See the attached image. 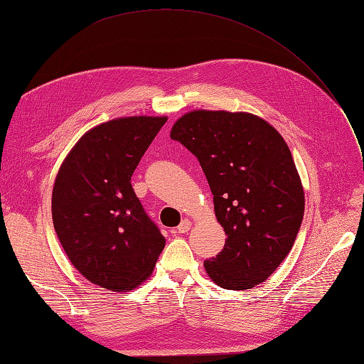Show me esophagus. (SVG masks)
I'll use <instances>...</instances> for the list:
<instances>
[{
	"label": "esophagus",
	"mask_w": 364,
	"mask_h": 364,
	"mask_svg": "<svg viewBox=\"0 0 364 364\" xmlns=\"http://www.w3.org/2000/svg\"><path fill=\"white\" fill-rule=\"evenodd\" d=\"M190 228H191V223H190V220H188V219H183L182 223H181L179 225H177L176 232H177V233H187Z\"/></svg>",
	"instance_id": "34e87169"
}]
</instances>
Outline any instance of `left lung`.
I'll list each match as a JSON object with an SVG mask.
<instances>
[{
    "instance_id": "left-lung-1",
    "label": "left lung",
    "mask_w": 364,
    "mask_h": 364,
    "mask_svg": "<svg viewBox=\"0 0 364 364\" xmlns=\"http://www.w3.org/2000/svg\"><path fill=\"white\" fill-rule=\"evenodd\" d=\"M171 139L198 157L213 193L223 252L203 265L219 287L264 282L294 247L304 216V191L290 149L267 122L247 112L193 111Z\"/></svg>"
}]
</instances>
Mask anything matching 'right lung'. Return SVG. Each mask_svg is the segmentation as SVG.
<instances>
[{"instance_id": "add662e5", "label": "right lung", "mask_w": 364, "mask_h": 364, "mask_svg": "<svg viewBox=\"0 0 364 364\" xmlns=\"http://www.w3.org/2000/svg\"><path fill=\"white\" fill-rule=\"evenodd\" d=\"M166 117H127L87 131L52 191V220L74 267L94 284L127 291L151 274L165 247L131 185Z\"/></svg>"}]
</instances>
